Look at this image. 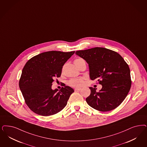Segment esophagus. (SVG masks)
I'll use <instances>...</instances> for the list:
<instances>
[{
    "label": "esophagus",
    "mask_w": 147,
    "mask_h": 147,
    "mask_svg": "<svg viewBox=\"0 0 147 147\" xmlns=\"http://www.w3.org/2000/svg\"><path fill=\"white\" fill-rule=\"evenodd\" d=\"M81 88H76L75 89H74V90H75V91H81Z\"/></svg>",
    "instance_id": "1"
}]
</instances>
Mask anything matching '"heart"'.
I'll use <instances>...</instances> for the list:
<instances>
[{"label":"heart","mask_w":147,"mask_h":147,"mask_svg":"<svg viewBox=\"0 0 147 147\" xmlns=\"http://www.w3.org/2000/svg\"><path fill=\"white\" fill-rule=\"evenodd\" d=\"M82 60V59H77L74 61V64H76L79 61H81ZM68 84L73 87H80L84 84V78H79L72 79L68 82Z\"/></svg>","instance_id":"obj_1"}]
</instances>
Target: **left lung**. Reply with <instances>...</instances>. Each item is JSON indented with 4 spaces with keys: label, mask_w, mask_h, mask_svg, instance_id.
Segmentation results:
<instances>
[{
    "label": "left lung",
    "mask_w": 147,
    "mask_h": 147,
    "mask_svg": "<svg viewBox=\"0 0 147 147\" xmlns=\"http://www.w3.org/2000/svg\"><path fill=\"white\" fill-rule=\"evenodd\" d=\"M77 55L88 64L92 80L97 79L102 88L90 87L87 104L98 111H109L118 107L131 86L130 71L127 62L115 51L101 47L76 51Z\"/></svg>",
    "instance_id": "1"
}]
</instances>
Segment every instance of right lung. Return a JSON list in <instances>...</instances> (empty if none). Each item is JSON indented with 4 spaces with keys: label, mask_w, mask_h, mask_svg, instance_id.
Returning a JSON list of instances; mask_svg holds the SVG:
<instances>
[{
    "label": "right lung",
    "mask_w": 147,
    "mask_h": 147,
    "mask_svg": "<svg viewBox=\"0 0 147 147\" xmlns=\"http://www.w3.org/2000/svg\"><path fill=\"white\" fill-rule=\"evenodd\" d=\"M75 51H49L31 58L24 67L19 86L26 104L32 111L43 116H49L61 111L66 107L74 92L65 86L51 89L52 83L61 76L62 69Z\"/></svg>",
    "instance_id": "obj_1"
}]
</instances>
